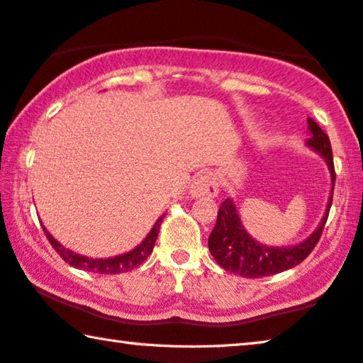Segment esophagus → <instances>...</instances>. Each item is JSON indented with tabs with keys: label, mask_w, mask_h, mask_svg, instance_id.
<instances>
[{
	"label": "esophagus",
	"mask_w": 363,
	"mask_h": 363,
	"mask_svg": "<svg viewBox=\"0 0 363 363\" xmlns=\"http://www.w3.org/2000/svg\"><path fill=\"white\" fill-rule=\"evenodd\" d=\"M217 193H219V182L213 174L199 175L189 186V194L193 198H214Z\"/></svg>",
	"instance_id": "esophagus-1"
}]
</instances>
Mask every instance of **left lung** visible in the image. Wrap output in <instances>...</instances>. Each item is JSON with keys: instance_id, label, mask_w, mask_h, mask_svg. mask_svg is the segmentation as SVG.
<instances>
[{"instance_id": "obj_1", "label": "left lung", "mask_w": 363, "mask_h": 363, "mask_svg": "<svg viewBox=\"0 0 363 363\" xmlns=\"http://www.w3.org/2000/svg\"><path fill=\"white\" fill-rule=\"evenodd\" d=\"M306 121H308L310 130V138L306 139V146L316 150L325 159L328 169H330L333 183L326 213L323 216L320 225L308 238H305L303 242L297 245H291V247H267V245L256 242L250 235L247 228L243 227L242 220H240L235 201L227 198L220 204L219 213H217V222L213 232H211L208 242L211 255H213V258L222 269L252 279L272 276L300 264L316 247L328 220V214H330L336 174H334L330 138L313 120L308 118Z\"/></svg>"}]
</instances>
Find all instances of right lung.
Here are the masks:
<instances>
[{
    "mask_svg": "<svg viewBox=\"0 0 363 363\" xmlns=\"http://www.w3.org/2000/svg\"><path fill=\"white\" fill-rule=\"evenodd\" d=\"M162 219L164 216H160L157 222L154 224V227L150 228L147 237L144 238L136 248H133L131 252L123 253V255L110 256V258H89V256H82L79 253L71 252L69 248H65L57 238H53V235L47 230L45 225L42 227L48 238V242L52 243V247L55 248V252H57L69 266L82 271L99 272V274H120V272L135 269V267L144 263V261L147 259V256L152 253L155 240H157V235H159V227L162 224Z\"/></svg>",
    "mask_w": 363,
    "mask_h": 363,
    "instance_id": "add662e5",
    "label": "right lung"
}]
</instances>
